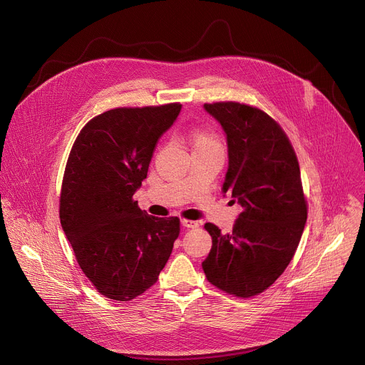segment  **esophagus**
Instances as JSON below:
<instances>
[{
  "label": "esophagus",
  "mask_w": 365,
  "mask_h": 365,
  "mask_svg": "<svg viewBox=\"0 0 365 365\" xmlns=\"http://www.w3.org/2000/svg\"><path fill=\"white\" fill-rule=\"evenodd\" d=\"M180 224H182L183 228H196L197 227V222L196 221H190V220H182Z\"/></svg>",
  "instance_id": "34e87169"
}]
</instances>
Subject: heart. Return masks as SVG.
Masks as SVG:
<instances>
[{"label":"heart","instance_id":"b5f03b06","mask_svg":"<svg viewBox=\"0 0 365 365\" xmlns=\"http://www.w3.org/2000/svg\"><path fill=\"white\" fill-rule=\"evenodd\" d=\"M192 143H193V147H197V145H221L218 138L212 133L202 131V130L193 131Z\"/></svg>","mask_w":365,"mask_h":365}]
</instances>
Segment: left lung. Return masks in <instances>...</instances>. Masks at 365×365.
<instances>
[{
	"label": "left lung",
	"mask_w": 365,
	"mask_h": 365,
	"mask_svg": "<svg viewBox=\"0 0 365 365\" xmlns=\"http://www.w3.org/2000/svg\"><path fill=\"white\" fill-rule=\"evenodd\" d=\"M224 128L228 172L222 185L242 212L231 234L207 222L212 248L202 263L206 279L225 293L251 297L286 270L307 218L296 153L264 111L240 102L205 103Z\"/></svg>",
	"instance_id": "8db88e82"
}]
</instances>
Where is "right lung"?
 Here are the masks:
<instances>
[{"mask_svg": "<svg viewBox=\"0 0 365 365\" xmlns=\"http://www.w3.org/2000/svg\"><path fill=\"white\" fill-rule=\"evenodd\" d=\"M180 110V103L110 110L86 123L71 150L61 224L79 267L108 299L128 302L150 289L179 237L178 217H151L133 195Z\"/></svg>", "mask_w": 365, "mask_h": 365, "instance_id": "add662e5", "label": "right lung"}]
</instances>
